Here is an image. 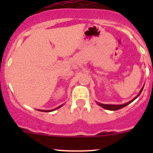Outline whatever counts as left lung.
<instances>
[{"label": "left lung", "mask_w": 153, "mask_h": 153, "mask_svg": "<svg viewBox=\"0 0 153 153\" xmlns=\"http://www.w3.org/2000/svg\"><path fill=\"white\" fill-rule=\"evenodd\" d=\"M143 89V87L142 88V89H141V91H140L139 94H138V95H137V96L135 97V98H134V99H132V101H129V102L126 103V104H122V105H112V104H100V103H98V105H99V106H102V107L104 108V109H108V110H113V111H114V110H118V109H121V108L124 107V106H127L128 104H129L131 102H132V101H133L134 100L136 99V98H138V96H139L140 94L141 93V92H142Z\"/></svg>", "instance_id": "1"}]
</instances>
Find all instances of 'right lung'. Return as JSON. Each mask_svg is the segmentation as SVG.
I'll return each mask as SVG.
<instances>
[{
	"instance_id": "add662e5",
	"label": "right lung",
	"mask_w": 153,
	"mask_h": 153,
	"mask_svg": "<svg viewBox=\"0 0 153 153\" xmlns=\"http://www.w3.org/2000/svg\"><path fill=\"white\" fill-rule=\"evenodd\" d=\"M61 106H62V105H61ZM61 106H58V107H57L56 109H52V110H39V111H42V112H52V111L55 110V109H58V108H60V107H61Z\"/></svg>"
}]
</instances>
